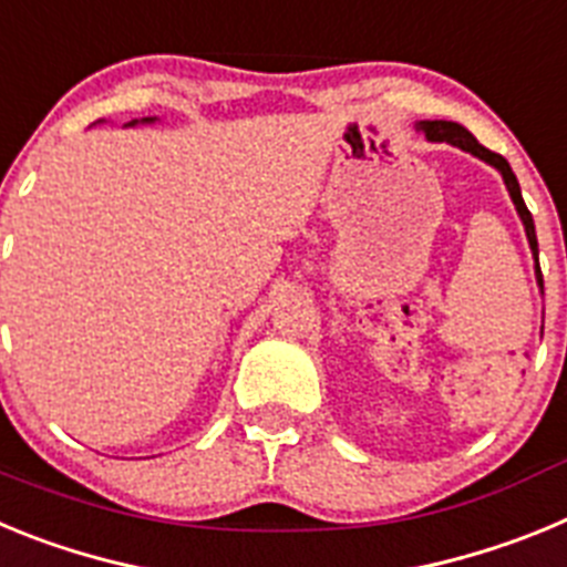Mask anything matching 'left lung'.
I'll return each instance as SVG.
<instances>
[{"label": "left lung", "mask_w": 567, "mask_h": 567, "mask_svg": "<svg viewBox=\"0 0 567 567\" xmlns=\"http://www.w3.org/2000/svg\"><path fill=\"white\" fill-rule=\"evenodd\" d=\"M417 130H420V133H425V138H429V142H445V144H452V147L465 150V153H471L474 158H480V162L491 164V167L503 175L505 189H508L511 202H514V207H517L519 221H523V227H525V235H528L530 252H534V272H537L539 289H543V272H539V258H537V255H539L537 229H534V218H530L528 207H525V202H523V193H519L517 175L511 173V164L505 162L503 155L485 150L483 144H480L477 138H474V135H471L468 130H465L463 124H457V122H443V118H440V122H417Z\"/></svg>", "instance_id": "8db88e82"}]
</instances>
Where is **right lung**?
Wrapping results in <instances>:
<instances>
[{"label":"right lung","instance_id":"add662e5","mask_svg":"<svg viewBox=\"0 0 567 567\" xmlns=\"http://www.w3.org/2000/svg\"><path fill=\"white\" fill-rule=\"evenodd\" d=\"M155 122H158L155 115H147V118H133V122H127L124 127H135V124H155Z\"/></svg>","mask_w":567,"mask_h":567}]
</instances>
